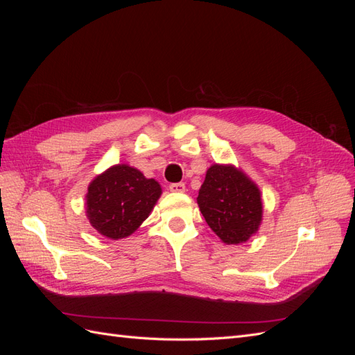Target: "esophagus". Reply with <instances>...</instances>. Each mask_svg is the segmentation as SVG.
I'll return each mask as SVG.
<instances>
[{"mask_svg": "<svg viewBox=\"0 0 355 355\" xmlns=\"http://www.w3.org/2000/svg\"><path fill=\"white\" fill-rule=\"evenodd\" d=\"M168 189L171 192H185L187 187H185V184H182V182H178V184H170Z\"/></svg>", "mask_w": 355, "mask_h": 355, "instance_id": "34e87169", "label": "esophagus"}]
</instances>
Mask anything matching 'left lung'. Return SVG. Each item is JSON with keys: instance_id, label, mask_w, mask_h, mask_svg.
I'll list each match as a JSON object with an SVG mask.
<instances>
[{"instance_id": "obj_1", "label": "left lung", "mask_w": 355, "mask_h": 355, "mask_svg": "<svg viewBox=\"0 0 355 355\" xmlns=\"http://www.w3.org/2000/svg\"><path fill=\"white\" fill-rule=\"evenodd\" d=\"M197 201L207 225L223 243H244L259 228L261 192L243 171L232 166H211Z\"/></svg>"}]
</instances>
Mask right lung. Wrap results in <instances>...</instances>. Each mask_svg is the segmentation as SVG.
Instances as JSON below:
<instances>
[{"label": "right lung", "instance_id": "right-lung-1", "mask_svg": "<svg viewBox=\"0 0 355 355\" xmlns=\"http://www.w3.org/2000/svg\"><path fill=\"white\" fill-rule=\"evenodd\" d=\"M161 196L154 179L137 168L118 164L96 178L87 192V216L105 237L118 240L133 234L151 213Z\"/></svg>", "mask_w": 355, "mask_h": 355}]
</instances>
